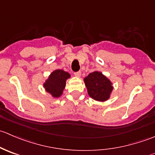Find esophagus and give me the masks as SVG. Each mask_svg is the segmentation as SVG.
Instances as JSON below:
<instances>
[{
  "mask_svg": "<svg viewBox=\"0 0 155 155\" xmlns=\"http://www.w3.org/2000/svg\"><path fill=\"white\" fill-rule=\"evenodd\" d=\"M74 76H76V77H80V76H81V72L80 71L76 72V73H74Z\"/></svg>",
  "mask_w": 155,
  "mask_h": 155,
  "instance_id": "1",
  "label": "esophagus"
}]
</instances>
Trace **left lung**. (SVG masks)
<instances>
[{
    "label": "left lung",
    "mask_w": 155,
    "mask_h": 155,
    "mask_svg": "<svg viewBox=\"0 0 155 155\" xmlns=\"http://www.w3.org/2000/svg\"><path fill=\"white\" fill-rule=\"evenodd\" d=\"M89 97L96 101L105 102L110 98L113 91L112 82L101 72L95 71L89 73L84 78Z\"/></svg>",
    "instance_id": "8db88e82"
}]
</instances>
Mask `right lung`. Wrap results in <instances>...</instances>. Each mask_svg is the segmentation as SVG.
I'll list each match as a JSON object with an SVG mask.
<instances>
[{
	"mask_svg": "<svg viewBox=\"0 0 155 155\" xmlns=\"http://www.w3.org/2000/svg\"><path fill=\"white\" fill-rule=\"evenodd\" d=\"M70 78L68 72L63 70H55L50 73L43 83V87L53 98H58L63 94L66 82Z\"/></svg>",
	"mask_w": 155,
	"mask_h": 155,
	"instance_id": "right-lung-1",
	"label": "right lung"
}]
</instances>
